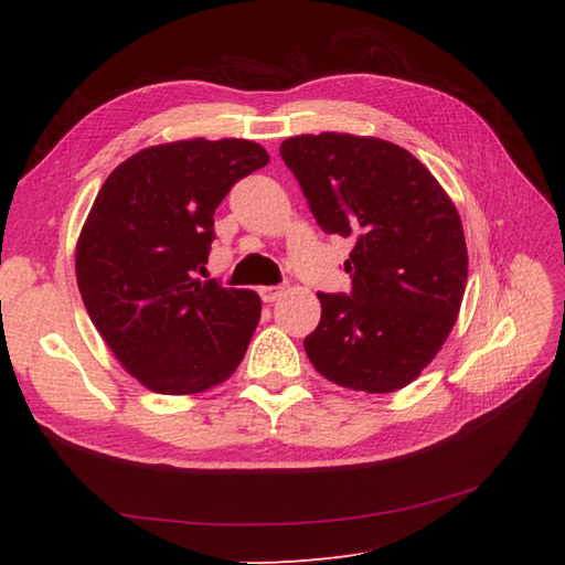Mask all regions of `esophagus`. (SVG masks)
I'll use <instances>...</instances> for the list:
<instances>
[{"mask_svg": "<svg viewBox=\"0 0 565 565\" xmlns=\"http://www.w3.org/2000/svg\"><path fill=\"white\" fill-rule=\"evenodd\" d=\"M259 296H262V301H264V303H274V301H279V298L284 296V286H262V289H259Z\"/></svg>", "mask_w": 565, "mask_h": 565, "instance_id": "esophagus-1", "label": "esophagus"}]
</instances>
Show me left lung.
Instances as JSON below:
<instances>
[{"label":"left lung","instance_id":"obj_1","mask_svg":"<svg viewBox=\"0 0 565 565\" xmlns=\"http://www.w3.org/2000/svg\"><path fill=\"white\" fill-rule=\"evenodd\" d=\"M281 158L318 225L352 237V294H318L303 340L318 374L342 388L393 393L419 376L459 318L468 255L459 211L415 154L350 134L296 136Z\"/></svg>","mask_w":565,"mask_h":565}]
</instances>
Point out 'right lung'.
I'll return each instance as SVG.
<instances>
[{
  "instance_id": "obj_1",
  "label": "right lung",
  "mask_w": 565,
  "mask_h": 565,
  "mask_svg": "<svg viewBox=\"0 0 565 565\" xmlns=\"http://www.w3.org/2000/svg\"><path fill=\"white\" fill-rule=\"evenodd\" d=\"M269 162L252 140L191 138L136 152L106 177L75 252L84 308L130 376L164 395L218 386L243 362L262 301L196 279L213 213Z\"/></svg>"
}]
</instances>
